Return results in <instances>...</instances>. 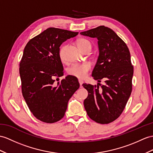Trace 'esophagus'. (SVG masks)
Returning a JSON list of instances; mask_svg holds the SVG:
<instances>
[{
  "instance_id": "1",
  "label": "esophagus",
  "mask_w": 153,
  "mask_h": 153,
  "mask_svg": "<svg viewBox=\"0 0 153 153\" xmlns=\"http://www.w3.org/2000/svg\"><path fill=\"white\" fill-rule=\"evenodd\" d=\"M79 82L80 84V86L81 88L82 87V84H83V81L81 80H79Z\"/></svg>"
}]
</instances>
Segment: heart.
I'll list each match as a JSON object with an SVG mask.
<instances>
[{"instance_id": "obj_1", "label": "heart", "mask_w": 153, "mask_h": 153, "mask_svg": "<svg viewBox=\"0 0 153 153\" xmlns=\"http://www.w3.org/2000/svg\"><path fill=\"white\" fill-rule=\"evenodd\" d=\"M77 44L80 49L84 51L85 49L89 48L91 49V43L85 38H80L77 40ZM65 46L62 45L59 49V56L62 61L64 60V50ZM91 69V65L89 63L82 64H73L68 69V73L71 76L83 79L87 76L88 73Z\"/></svg>"}]
</instances>
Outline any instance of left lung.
<instances>
[{"label": "left lung", "mask_w": 153, "mask_h": 153, "mask_svg": "<svg viewBox=\"0 0 153 153\" xmlns=\"http://www.w3.org/2000/svg\"><path fill=\"white\" fill-rule=\"evenodd\" d=\"M80 34L97 38L99 56L92 76L105 85L83 84L88 92L84 105L88 116L100 124H108L120 116L132 92L134 68L128 48L111 28L99 26Z\"/></svg>", "instance_id": "8db88e82"}]
</instances>
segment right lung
<instances>
[{"label": "right lung", "instance_id": "1", "mask_svg": "<svg viewBox=\"0 0 153 153\" xmlns=\"http://www.w3.org/2000/svg\"><path fill=\"white\" fill-rule=\"evenodd\" d=\"M79 32L47 28L25 46L19 64L22 94L32 114L41 121L53 123L64 117L68 103L80 87L76 77L64 75L59 47Z\"/></svg>", "mask_w": 153, "mask_h": 153}]
</instances>
